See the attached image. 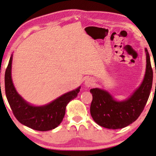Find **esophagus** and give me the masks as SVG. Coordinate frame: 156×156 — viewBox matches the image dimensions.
I'll return each instance as SVG.
<instances>
[{
	"label": "esophagus",
	"mask_w": 156,
	"mask_h": 156,
	"mask_svg": "<svg viewBox=\"0 0 156 156\" xmlns=\"http://www.w3.org/2000/svg\"><path fill=\"white\" fill-rule=\"evenodd\" d=\"M84 84L85 86L87 87H91L94 86V81L92 79H88V80L85 81Z\"/></svg>",
	"instance_id": "34e87169"
}]
</instances>
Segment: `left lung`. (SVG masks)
I'll return each mask as SVG.
<instances>
[{
    "instance_id": "left-lung-1",
    "label": "left lung",
    "mask_w": 156,
    "mask_h": 156,
    "mask_svg": "<svg viewBox=\"0 0 156 156\" xmlns=\"http://www.w3.org/2000/svg\"><path fill=\"white\" fill-rule=\"evenodd\" d=\"M146 74L142 84L131 97L117 101L107 91L99 88L90 89L92 101L90 113L94 121L102 127L109 129H122L134 122L144 109L153 84V69L148 50Z\"/></svg>"
}]
</instances>
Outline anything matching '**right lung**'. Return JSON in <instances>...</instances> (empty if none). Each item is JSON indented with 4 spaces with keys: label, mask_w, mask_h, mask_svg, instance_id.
Returning a JSON list of instances; mask_svg holds the SVG:
<instances>
[{
    "label": "right lung",
    "mask_w": 156,
    "mask_h": 156,
    "mask_svg": "<svg viewBox=\"0 0 156 156\" xmlns=\"http://www.w3.org/2000/svg\"><path fill=\"white\" fill-rule=\"evenodd\" d=\"M12 55L5 73V90L8 101L19 122L36 131H46L60 124L65 116L67 104L77 97L81 87L65 93L50 104L35 106L27 103L17 92L11 77Z\"/></svg>",
    "instance_id": "obj_1"
}]
</instances>
